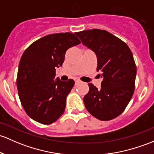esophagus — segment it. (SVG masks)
<instances>
[{"label": "esophagus", "mask_w": 154, "mask_h": 154, "mask_svg": "<svg viewBox=\"0 0 154 154\" xmlns=\"http://www.w3.org/2000/svg\"><path fill=\"white\" fill-rule=\"evenodd\" d=\"M80 82H81V81H80V80H78V79H77V80H75V85H77V84L80 83Z\"/></svg>", "instance_id": "1"}]
</instances>
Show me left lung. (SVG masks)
<instances>
[{
    "mask_svg": "<svg viewBox=\"0 0 154 154\" xmlns=\"http://www.w3.org/2000/svg\"><path fill=\"white\" fill-rule=\"evenodd\" d=\"M76 35L95 52L97 71L103 77L100 89L88 83L89 91L83 98L85 108L100 120L114 119L125 111L135 89L137 67L131 51L125 42L106 30L94 29Z\"/></svg>",
    "mask_w": 154,
    "mask_h": 154,
    "instance_id": "left-lung-1",
    "label": "left lung"
}]
</instances>
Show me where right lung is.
Masks as SVG:
<instances>
[{
	"label": "right lung",
	"instance_id": "add662e5",
	"mask_svg": "<svg viewBox=\"0 0 154 154\" xmlns=\"http://www.w3.org/2000/svg\"><path fill=\"white\" fill-rule=\"evenodd\" d=\"M80 43L70 32L52 34L38 39L24 51L17 76V91L24 111L36 122L51 124L64 113L74 81L54 80L56 67L63 65L66 51Z\"/></svg>",
	"mask_w": 154,
	"mask_h": 154
}]
</instances>
